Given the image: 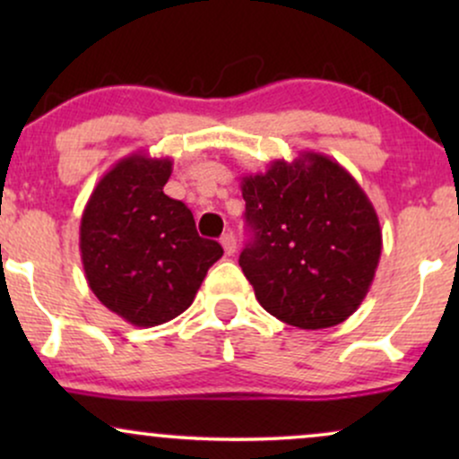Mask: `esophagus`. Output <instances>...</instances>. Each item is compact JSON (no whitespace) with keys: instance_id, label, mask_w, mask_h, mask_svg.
<instances>
[{"instance_id":"esophagus-1","label":"esophagus","mask_w":459,"mask_h":459,"mask_svg":"<svg viewBox=\"0 0 459 459\" xmlns=\"http://www.w3.org/2000/svg\"><path fill=\"white\" fill-rule=\"evenodd\" d=\"M220 244H222V247H224V255H229V256L235 255V250H237V239H235L233 233L222 235V239H220Z\"/></svg>"}]
</instances>
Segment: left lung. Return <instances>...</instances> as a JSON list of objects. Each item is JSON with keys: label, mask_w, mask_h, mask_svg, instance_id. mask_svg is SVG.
Listing matches in <instances>:
<instances>
[{"label": "left lung", "mask_w": 459, "mask_h": 459, "mask_svg": "<svg viewBox=\"0 0 459 459\" xmlns=\"http://www.w3.org/2000/svg\"><path fill=\"white\" fill-rule=\"evenodd\" d=\"M252 241L239 265L267 313L302 330L339 325L371 289L382 229L339 161L302 151L241 177Z\"/></svg>", "instance_id": "obj_1"}]
</instances>
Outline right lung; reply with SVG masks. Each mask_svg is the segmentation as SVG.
I'll return each mask as SVG.
<instances>
[{"label": "right lung", "instance_id": "1", "mask_svg": "<svg viewBox=\"0 0 459 459\" xmlns=\"http://www.w3.org/2000/svg\"><path fill=\"white\" fill-rule=\"evenodd\" d=\"M170 175V157H123L92 189L79 226L88 287L138 328L178 317L224 255L196 233L186 204L163 194Z\"/></svg>", "mask_w": 459, "mask_h": 459}]
</instances>
